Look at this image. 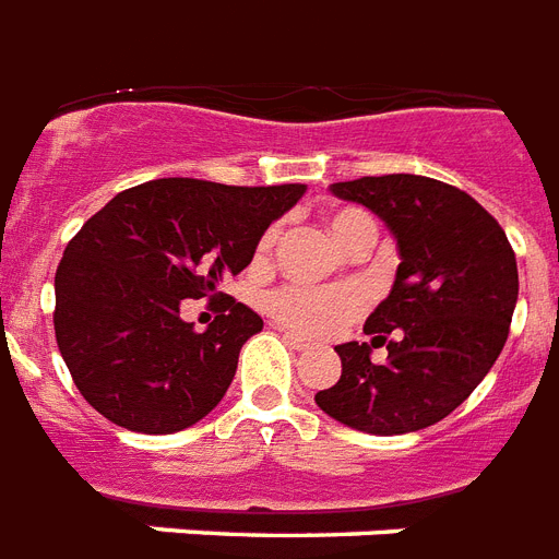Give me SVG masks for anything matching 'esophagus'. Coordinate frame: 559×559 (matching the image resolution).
I'll return each mask as SVG.
<instances>
[{"instance_id": "1", "label": "esophagus", "mask_w": 559, "mask_h": 559, "mask_svg": "<svg viewBox=\"0 0 559 559\" xmlns=\"http://www.w3.org/2000/svg\"><path fill=\"white\" fill-rule=\"evenodd\" d=\"M284 340H287V345H289V348H296V350H307V348H310V342H307V340H301V336H298V333H289V331H284Z\"/></svg>"}]
</instances>
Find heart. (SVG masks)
Masks as SVG:
<instances>
[{"instance_id": "obj_1", "label": "heart", "mask_w": 559, "mask_h": 559, "mask_svg": "<svg viewBox=\"0 0 559 559\" xmlns=\"http://www.w3.org/2000/svg\"><path fill=\"white\" fill-rule=\"evenodd\" d=\"M331 228L333 240L348 249V252H368L377 240V219L359 205H340L324 217ZM281 237V226H270L263 231L258 243V258H270ZM266 313L289 331L305 333V336H328L348 324L354 316L362 310V296L354 287H301V284H287V287L272 289L263 298Z\"/></svg>"}]
</instances>
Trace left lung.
<instances>
[{"mask_svg":"<svg viewBox=\"0 0 559 559\" xmlns=\"http://www.w3.org/2000/svg\"><path fill=\"white\" fill-rule=\"evenodd\" d=\"M389 226L400 266L368 316L371 342L336 345L342 377L316 394L333 420L371 435L417 432L473 394L502 354L520 296L508 235L467 191L415 174L333 182ZM390 357L373 364L370 348Z\"/></svg>","mask_w":559,"mask_h":559,"instance_id":"1","label":"left lung"}]
</instances>
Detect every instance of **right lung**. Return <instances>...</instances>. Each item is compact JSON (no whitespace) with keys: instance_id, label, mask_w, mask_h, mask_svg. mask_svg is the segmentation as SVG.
Returning <instances> with one entry per match:
<instances>
[{"instance_id":"1","label":"right lung","mask_w":559,"mask_h":559,"mask_svg":"<svg viewBox=\"0 0 559 559\" xmlns=\"http://www.w3.org/2000/svg\"><path fill=\"white\" fill-rule=\"evenodd\" d=\"M305 186H219L153 179L127 188L69 240L55 275V336L74 385L130 432L170 435L217 406L263 319L217 284L243 272L258 240ZM212 298L200 334L178 313Z\"/></svg>"}]
</instances>
